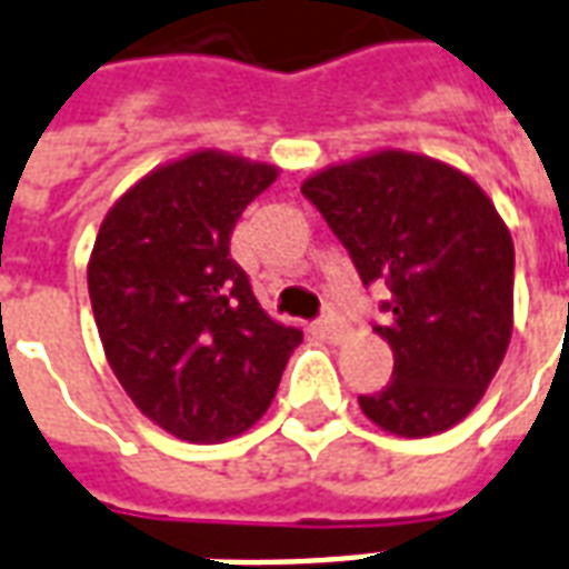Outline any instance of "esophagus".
<instances>
[{"mask_svg":"<svg viewBox=\"0 0 569 569\" xmlns=\"http://www.w3.org/2000/svg\"><path fill=\"white\" fill-rule=\"evenodd\" d=\"M319 335L331 343H340V340L347 338V326H343V319L335 317V313H326V317L319 319Z\"/></svg>","mask_w":569,"mask_h":569,"instance_id":"obj_1","label":"esophagus"}]
</instances>
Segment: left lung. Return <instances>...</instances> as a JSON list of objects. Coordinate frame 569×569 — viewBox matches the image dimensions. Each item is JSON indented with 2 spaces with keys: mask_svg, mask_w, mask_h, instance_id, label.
Returning <instances> with one entry per match:
<instances>
[{
  "mask_svg": "<svg viewBox=\"0 0 569 569\" xmlns=\"http://www.w3.org/2000/svg\"><path fill=\"white\" fill-rule=\"evenodd\" d=\"M352 256L386 283L389 386L361 413L398 437H431L473 413L512 338L516 250L477 180L431 156L382 147L301 183Z\"/></svg>",
  "mask_w": 569,
  "mask_h": 569,
  "instance_id": "left-lung-1",
  "label": "left lung"
}]
</instances>
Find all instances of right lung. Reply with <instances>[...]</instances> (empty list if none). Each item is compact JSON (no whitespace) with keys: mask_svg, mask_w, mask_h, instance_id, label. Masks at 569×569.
<instances>
[{"mask_svg":"<svg viewBox=\"0 0 569 569\" xmlns=\"http://www.w3.org/2000/svg\"><path fill=\"white\" fill-rule=\"evenodd\" d=\"M280 174L226 150L147 171L104 213L90 262L104 359L132 403L189 443H222L262 419L301 328L262 310L229 256L234 222Z\"/></svg>","mask_w":569,"mask_h":569,"instance_id":"1","label":"right lung"}]
</instances>
